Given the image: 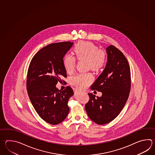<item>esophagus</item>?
Returning <instances> with one entry per match:
<instances>
[{
  "label": "esophagus",
  "instance_id": "1",
  "mask_svg": "<svg viewBox=\"0 0 155 155\" xmlns=\"http://www.w3.org/2000/svg\"><path fill=\"white\" fill-rule=\"evenodd\" d=\"M78 91H79V90H78Z\"/></svg>",
  "mask_w": 155,
  "mask_h": 155
}]
</instances>
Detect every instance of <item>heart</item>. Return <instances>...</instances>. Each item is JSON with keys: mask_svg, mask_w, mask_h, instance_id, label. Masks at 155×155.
<instances>
[{"mask_svg": "<svg viewBox=\"0 0 155 155\" xmlns=\"http://www.w3.org/2000/svg\"><path fill=\"white\" fill-rule=\"evenodd\" d=\"M74 54L77 58L86 59L89 68L98 71L104 65L106 56L104 52L99 50L98 47L91 42H82L76 45ZM76 58L66 54L63 58V65L67 72L71 73L76 66ZM93 76L90 73L77 74L71 79V83L79 88H84L92 82Z\"/></svg>", "mask_w": 155, "mask_h": 155, "instance_id": "heart-1", "label": "heart"}]
</instances>
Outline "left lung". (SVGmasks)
I'll use <instances>...</instances> for the list:
<instances>
[{
  "instance_id": "left-lung-1",
  "label": "left lung",
  "mask_w": 155,
  "mask_h": 155,
  "mask_svg": "<svg viewBox=\"0 0 155 155\" xmlns=\"http://www.w3.org/2000/svg\"><path fill=\"white\" fill-rule=\"evenodd\" d=\"M107 61L104 70L91 85V89L102 93L101 97L88 93L85 110L91 120L99 125L109 123L120 114L126 104L131 88L128 61L113 45L106 48Z\"/></svg>"
}]
</instances>
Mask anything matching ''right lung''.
Returning a JSON list of instances; mask_svg holds the SVG:
<instances>
[{
    "mask_svg": "<svg viewBox=\"0 0 155 155\" xmlns=\"http://www.w3.org/2000/svg\"><path fill=\"white\" fill-rule=\"evenodd\" d=\"M73 43L51 44L41 48L28 67L26 88L36 111L41 119L52 125L61 123L70 111L68 101L74 94L70 86L59 91L56 85L67 77L63 58Z\"/></svg>",
    "mask_w": 155,
    "mask_h": 155,
    "instance_id": "right-lung-1",
    "label": "right lung"
}]
</instances>
